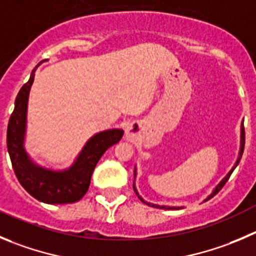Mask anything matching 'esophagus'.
I'll return each mask as SVG.
<instances>
[{"instance_id": "obj_1", "label": "esophagus", "mask_w": 256, "mask_h": 256, "mask_svg": "<svg viewBox=\"0 0 256 256\" xmlns=\"http://www.w3.org/2000/svg\"><path fill=\"white\" fill-rule=\"evenodd\" d=\"M140 124L138 123H130L128 124L126 130V140H130V142H133L136 140L137 136L140 134Z\"/></svg>"}]
</instances>
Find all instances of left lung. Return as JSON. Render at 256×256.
Listing matches in <instances>:
<instances>
[{
  "instance_id": "8db88e82",
  "label": "left lung",
  "mask_w": 256,
  "mask_h": 256,
  "mask_svg": "<svg viewBox=\"0 0 256 256\" xmlns=\"http://www.w3.org/2000/svg\"><path fill=\"white\" fill-rule=\"evenodd\" d=\"M244 146H245V130H244V124H242V140H240V150H239V157H238V160H236L235 164H234V167H232V168H231V171L228 172V174H226V176L224 177L222 180H221V182H220V184H218V186L215 187V190H214V191H212V194H208V198L205 200V201H204V202H206V201H208V200L212 198V197L215 196V194H218V192L220 191L221 188H222V187H224V184H225L226 182H228V177H230V174H232V171H234V170L236 168V166H238V164H239L240 160H242V152H244ZM136 174H137V171H136V168H134V180H136ZM133 190H134V192H136V194H137V196H138V198H140V201H142V202H144L146 205H148V206H152V208H163V210H180V208H184V206H181V208H170V206H160V205H154V204H150V202H146L144 200H143L142 197L140 196V194H138L137 188H136V184H134V182H133Z\"/></svg>"
}]
</instances>
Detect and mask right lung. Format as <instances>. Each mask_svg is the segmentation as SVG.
<instances>
[{"label": "right lung", "mask_w": 256, "mask_h": 256, "mask_svg": "<svg viewBox=\"0 0 256 256\" xmlns=\"http://www.w3.org/2000/svg\"><path fill=\"white\" fill-rule=\"evenodd\" d=\"M38 65L32 70L30 79L24 84L14 100V109L7 126V150L17 180L31 196L50 205L76 202L86 194L98 160L109 147L122 140L124 132L122 130H108L96 133L85 143L72 166L62 171H52L34 163L24 143L28 94Z\"/></svg>", "instance_id": "1"}]
</instances>
